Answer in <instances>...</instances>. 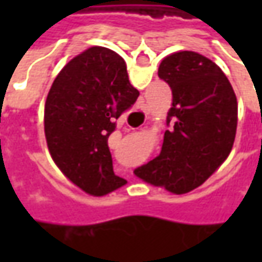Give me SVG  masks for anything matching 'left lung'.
<instances>
[{
	"instance_id": "8db88e82",
	"label": "left lung",
	"mask_w": 262,
	"mask_h": 262,
	"mask_svg": "<svg viewBox=\"0 0 262 262\" xmlns=\"http://www.w3.org/2000/svg\"><path fill=\"white\" fill-rule=\"evenodd\" d=\"M172 90V107L160 155L134 170L137 178L172 194L204 184L229 156L237 126V100L220 67L207 56L181 51L157 71Z\"/></svg>"
}]
</instances>
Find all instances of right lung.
<instances>
[{
	"label": "right lung",
	"instance_id": "add662e5",
	"mask_svg": "<svg viewBox=\"0 0 262 262\" xmlns=\"http://www.w3.org/2000/svg\"><path fill=\"white\" fill-rule=\"evenodd\" d=\"M138 95L125 61L103 46L74 56L51 86L43 118L49 153L62 173L90 195H106L126 184L114 173L107 137Z\"/></svg>",
	"mask_w": 262,
	"mask_h": 262
}]
</instances>
